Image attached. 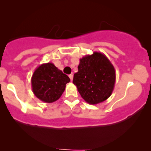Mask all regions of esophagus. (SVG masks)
<instances>
[{"label":"esophagus","mask_w":151,"mask_h":151,"mask_svg":"<svg viewBox=\"0 0 151 151\" xmlns=\"http://www.w3.org/2000/svg\"><path fill=\"white\" fill-rule=\"evenodd\" d=\"M69 78H70V80H71V81H73V74H70L69 76Z\"/></svg>","instance_id":"esophagus-1"}]
</instances>
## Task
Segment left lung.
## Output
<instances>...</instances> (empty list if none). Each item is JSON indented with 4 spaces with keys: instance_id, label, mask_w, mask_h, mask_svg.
Here are the masks:
<instances>
[{
    "instance_id": "obj_1",
    "label": "left lung",
    "mask_w": 151,
    "mask_h": 151,
    "mask_svg": "<svg viewBox=\"0 0 151 151\" xmlns=\"http://www.w3.org/2000/svg\"><path fill=\"white\" fill-rule=\"evenodd\" d=\"M73 84L89 104L104 102L112 94L116 82V71L107 57L94 51L80 59Z\"/></svg>"
}]
</instances>
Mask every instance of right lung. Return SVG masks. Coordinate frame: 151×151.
Instances as JSON below:
<instances>
[{"label": "right lung", "instance_id": "obj_1", "mask_svg": "<svg viewBox=\"0 0 151 151\" xmlns=\"http://www.w3.org/2000/svg\"><path fill=\"white\" fill-rule=\"evenodd\" d=\"M69 82V77L52 63H43L36 68L31 79L34 94L45 103L59 99Z\"/></svg>", "mask_w": 151, "mask_h": 151}]
</instances>
